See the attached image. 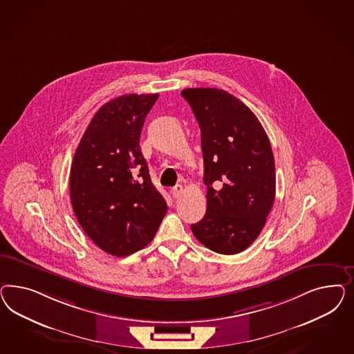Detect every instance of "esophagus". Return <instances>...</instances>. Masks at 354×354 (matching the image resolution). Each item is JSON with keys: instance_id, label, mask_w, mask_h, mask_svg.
<instances>
[{"instance_id": "1", "label": "esophagus", "mask_w": 354, "mask_h": 354, "mask_svg": "<svg viewBox=\"0 0 354 354\" xmlns=\"http://www.w3.org/2000/svg\"><path fill=\"white\" fill-rule=\"evenodd\" d=\"M183 192V185L182 184H176L174 188L171 189V194L174 198H178Z\"/></svg>"}]
</instances>
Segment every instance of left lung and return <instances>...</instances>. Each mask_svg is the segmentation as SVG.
<instances>
[{"label":"left lung","mask_w":354,"mask_h":354,"mask_svg":"<svg viewBox=\"0 0 354 354\" xmlns=\"http://www.w3.org/2000/svg\"><path fill=\"white\" fill-rule=\"evenodd\" d=\"M182 96L201 129L206 213L191 225L210 250L236 254L261 234L275 200V162L254 113L218 88H187Z\"/></svg>","instance_id":"left-lung-1"}]
</instances>
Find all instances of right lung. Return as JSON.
<instances>
[{"label":"right lung","instance_id":"right-lung-1","mask_svg":"<svg viewBox=\"0 0 354 354\" xmlns=\"http://www.w3.org/2000/svg\"><path fill=\"white\" fill-rule=\"evenodd\" d=\"M158 98L124 95L100 107L76 148L70 198L86 236L111 256L148 245L167 205L150 180L140 135Z\"/></svg>","mask_w":354,"mask_h":354}]
</instances>
